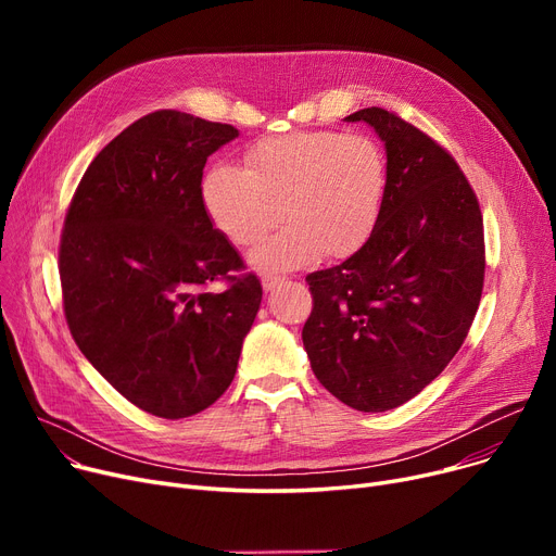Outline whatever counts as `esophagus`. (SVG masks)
<instances>
[{
    "mask_svg": "<svg viewBox=\"0 0 556 556\" xmlns=\"http://www.w3.org/2000/svg\"><path fill=\"white\" fill-rule=\"evenodd\" d=\"M286 277H281V275H266L261 279V283H263V290H266V293H273V290L283 281Z\"/></svg>",
    "mask_w": 556,
    "mask_h": 556,
    "instance_id": "1",
    "label": "esophagus"
}]
</instances>
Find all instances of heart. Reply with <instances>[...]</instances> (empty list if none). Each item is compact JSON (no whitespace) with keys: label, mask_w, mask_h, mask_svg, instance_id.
<instances>
[{"label":"heart","mask_w":556,"mask_h":556,"mask_svg":"<svg viewBox=\"0 0 556 556\" xmlns=\"http://www.w3.org/2000/svg\"><path fill=\"white\" fill-rule=\"evenodd\" d=\"M388 189V155L376 139L302 130L254 143L245 168L214 164L204 173L202 204L241 248L258 243L283 216L288 225L250 261L258 270H288L361 250L383 216Z\"/></svg>","instance_id":"obj_1"}]
</instances>
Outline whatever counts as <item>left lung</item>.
Wrapping results in <instances>:
<instances>
[{"mask_svg": "<svg viewBox=\"0 0 556 556\" xmlns=\"http://www.w3.org/2000/svg\"><path fill=\"white\" fill-rule=\"evenodd\" d=\"M386 143L390 189L369 241L340 266L306 277L302 329L313 374L361 413L417 396L459 352L480 306L484 227L453 155L399 114L365 108Z\"/></svg>", "mask_w": 556, "mask_h": 556, "instance_id": "8db88e82", "label": "left lung"}]
</instances>
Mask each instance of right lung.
Here are the masks:
<instances>
[{
    "label": "right lung",
    "instance_id": "right-lung-1",
    "mask_svg": "<svg viewBox=\"0 0 556 556\" xmlns=\"http://www.w3.org/2000/svg\"><path fill=\"white\" fill-rule=\"evenodd\" d=\"M229 124L157 110L87 166L58 252L63 308L83 356L162 419L202 413L233 381L261 281L202 204V168ZM225 280V291L208 290Z\"/></svg>",
    "mask_w": 556,
    "mask_h": 556
}]
</instances>
